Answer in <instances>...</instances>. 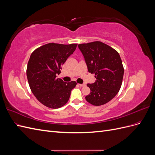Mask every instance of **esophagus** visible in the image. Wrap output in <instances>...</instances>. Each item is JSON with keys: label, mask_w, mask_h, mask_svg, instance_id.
<instances>
[{"label": "esophagus", "mask_w": 155, "mask_h": 155, "mask_svg": "<svg viewBox=\"0 0 155 155\" xmlns=\"http://www.w3.org/2000/svg\"><path fill=\"white\" fill-rule=\"evenodd\" d=\"M79 85L80 87H85V84H79Z\"/></svg>", "instance_id": "obj_1"}]
</instances>
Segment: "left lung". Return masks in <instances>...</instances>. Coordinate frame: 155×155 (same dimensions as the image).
Masks as SVG:
<instances>
[{
	"label": "left lung",
	"instance_id": "left-lung-1",
	"mask_svg": "<svg viewBox=\"0 0 155 155\" xmlns=\"http://www.w3.org/2000/svg\"><path fill=\"white\" fill-rule=\"evenodd\" d=\"M88 72L95 74L96 81L87 84L90 94L85 97L91 104H107L118 94L122 83L124 69L118 51L100 41L78 45Z\"/></svg>",
	"mask_w": 155,
	"mask_h": 155
}]
</instances>
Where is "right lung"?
I'll return each instance as SVG.
<instances>
[{
	"instance_id": "add662e5",
	"label": "right lung",
	"mask_w": 155,
	"mask_h": 155,
	"mask_svg": "<svg viewBox=\"0 0 155 155\" xmlns=\"http://www.w3.org/2000/svg\"><path fill=\"white\" fill-rule=\"evenodd\" d=\"M78 44L48 43L33 51L28 63L26 76L31 91L42 104L51 109L63 107L69 100L76 82L57 78L61 66Z\"/></svg>"
}]
</instances>
